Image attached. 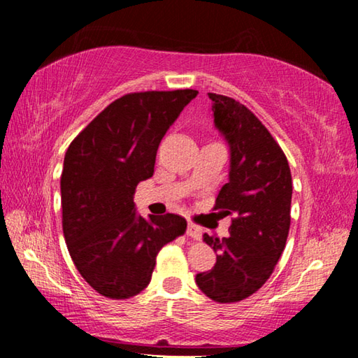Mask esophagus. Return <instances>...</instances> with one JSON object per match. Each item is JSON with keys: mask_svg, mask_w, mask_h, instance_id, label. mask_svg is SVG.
Segmentation results:
<instances>
[{"mask_svg": "<svg viewBox=\"0 0 358 358\" xmlns=\"http://www.w3.org/2000/svg\"><path fill=\"white\" fill-rule=\"evenodd\" d=\"M186 234H187V237H191L194 240H201L202 238V229L196 226V224H192V222H187Z\"/></svg>", "mask_w": 358, "mask_h": 358, "instance_id": "obj_1", "label": "esophagus"}]
</instances>
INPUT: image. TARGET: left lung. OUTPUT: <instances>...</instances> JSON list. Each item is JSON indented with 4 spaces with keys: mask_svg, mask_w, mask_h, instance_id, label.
<instances>
[{
    "mask_svg": "<svg viewBox=\"0 0 358 358\" xmlns=\"http://www.w3.org/2000/svg\"><path fill=\"white\" fill-rule=\"evenodd\" d=\"M215 128L229 145V181L215 210L234 215L230 237L205 234L216 252L211 270L196 284L211 300L232 303L264 286L286 248L290 227L292 175L280 145L256 115L238 101L208 93Z\"/></svg>",
    "mask_w": 358,
    "mask_h": 358,
    "instance_id": "1",
    "label": "left lung"
}]
</instances>
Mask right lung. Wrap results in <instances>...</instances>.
Masks as SVG:
<instances>
[{
	"label": "right lung",
	"mask_w": 358,
	"mask_h": 358,
	"mask_svg": "<svg viewBox=\"0 0 358 358\" xmlns=\"http://www.w3.org/2000/svg\"><path fill=\"white\" fill-rule=\"evenodd\" d=\"M196 90L126 94L96 117L64 156L63 234L78 273L108 299L148 286L162 246L183 235L185 217L137 213V185L155 173L156 151Z\"/></svg>",
	"instance_id": "1"
}]
</instances>
